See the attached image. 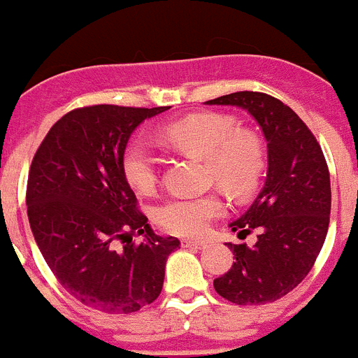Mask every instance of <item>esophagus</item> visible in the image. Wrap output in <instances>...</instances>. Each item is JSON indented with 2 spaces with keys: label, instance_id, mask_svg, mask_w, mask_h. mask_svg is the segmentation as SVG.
I'll return each instance as SVG.
<instances>
[{
  "label": "esophagus",
  "instance_id": "esophagus-1",
  "mask_svg": "<svg viewBox=\"0 0 358 358\" xmlns=\"http://www.w3.org/2000/svg\"><path fill=\"white\" fill-rule=\"evenodd\" d=\"M185 248H192V249H206L208 243L206 242H201V240H185L182 242Z\"/></svg>",
  "mask_w": 358,
  "mask_h": 358
}]
</instances>
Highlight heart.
<instances>
[{"label": "heart", "instance_id": "b5f03b06", "mask_svg": "<svg viewBox=\"0 0 358 358\" xmlns=\"http://www.w3.org/2000/svg\"><path fill=\"white\" fill-rule=\"evenodd\" d=\"M159 136L166 143L206 161L211 181L222 186L233 197H248L260 185L267 156L264 141L256 134L240 131L231 116L201 113L169 123ZM125 181L138 194H152L159 179L157 157L145 141L134 140L122 156ZM226 206L218 194L177 195L156 208V222L170 235L202 236L211 220L224 213Z\"/></svg>", "mask_w": 358, "mask_h": 358}]
</instances>
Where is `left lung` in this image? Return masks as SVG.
Here are the masks:
<instances>
[{
    "label": "left lung",
    "mask_w": 358,
    "mask_h": 358,
    "mask_svg": "<svg viewBox=\"0 0 358 358\" xmlns=\"http://www.w3.org/2000/svg\"><path fill=\"white\" fill-rule=\"evenodd\" d=\"M206 103L248 110L267 140L268 164L258 197L229 224L238 238L258 229V240L252 248L227 243L236 262L213 287L236 305L273 303L305 280L327 238L331 208L327 159L305 122L271 94L238 91Z\"/></svg>",
    "instance_id": "left-lung-1"
}]
</instances>
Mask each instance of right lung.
<instances>
[{"mask_svg":"<svg viewBox=\"0 0 358 358\" xmlns=\"http://www.w3.org/2000/svg\"><path fill=\"white\" fill-rule=\"evenodd\" d=\"M170 107L90 106L50 129L31 161L27 211L41 255L78 301L131 314L156 301L181 242L159 236L122 172L136 127ZM134 236L144 240L136 244Z\"/></svg>","mask_w":358,"mask_h":358,"instance_id":"right-lung-1","label":"right lung"}]
</instances>
